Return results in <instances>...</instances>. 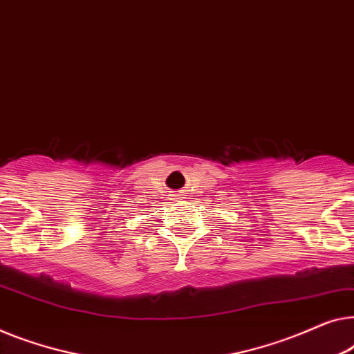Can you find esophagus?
Segmentation results:
<instances>
[{
    "label": "esophagus",
    "instance_id": "34e87169",
    "mask_svg": "<svg viewBox=\"0 0 354 354\" xmlns=\"http://www.w3.org/2000/svg\"><path fill=\"white\" fill-rule=\"evenodd\" d=\"M177 198H180V194H177Z\"/></svg>",
    "mask_w": 354,
    "mask_h": 354
}]
</instances>
